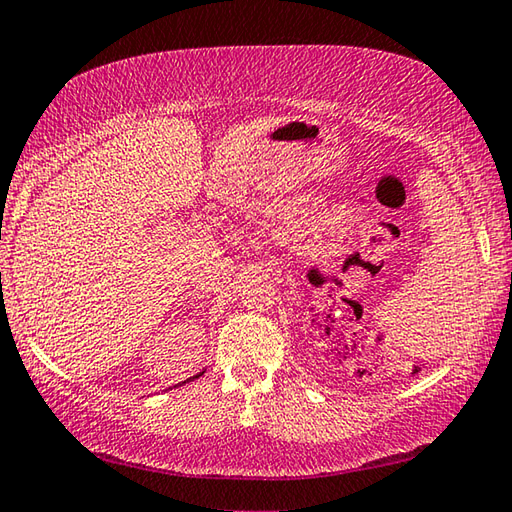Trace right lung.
I'll list each match as a JSON object with an SVG mask.
<instances>
[{"mask_svg": "<svg viewBox=\"0 0 512 512\" xmlns=\"http://www.w3.org/2000/svg\"><path fill=\"white\" fill-rule=\"evenodd\" d=\"M199 376H203V371H201V374H197V376H192V378H199ZM192 378H190V380H192Z\"/></svg>", "mask_w": 512, "mask_h": 512, "instance_id": "right-lung-1", "label": "right lung"}]
</instances>
